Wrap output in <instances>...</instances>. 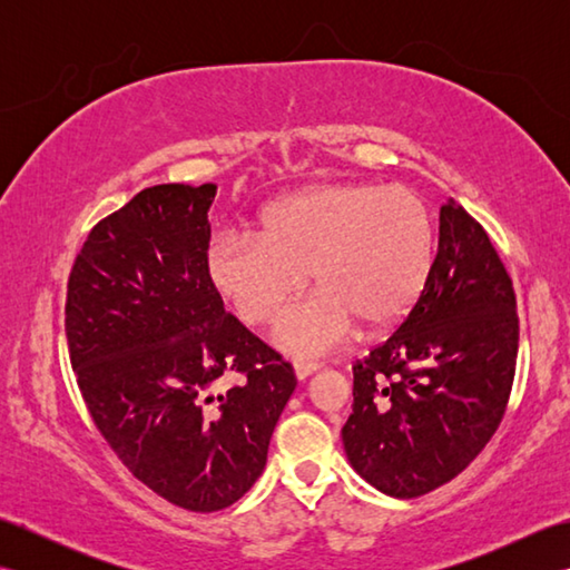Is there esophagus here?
<instances>
[{
  "label": "esophagus",
  "instance_id": "obj_1",
  "mask_svg": "<svg viewBox=\"0 0 570 570\" xmlns=\"http://www.w3.org/2000/svg\"><path fill=\"white\" fill-rule=\"evenodd\" d=\"M321 365L318 362H308V360H296L294 362V372H296V377L298 380H306V377H311L313 372H316Z\"/></svg>",
  "mask_w": 570,
  "mask_h": 570
}]
</instances>
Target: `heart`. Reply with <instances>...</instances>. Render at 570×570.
I'll use <instances>...</instances> for the list:
<instances>
[{
	"mask_svg": "<svg viewBox=\"0 0 570 570\" xmlns=\"http://www.w3.org/2000/svg\"><path fill=\"white\" fill-rule=\"evenodd\" d=\"M433 227L426 203L406 186L331 184L269 205L259 235L210 242L208 276L247 323H269L311 282L318 288L288 308L274 343L321 355L360 323L380 331L402 321L429 284Z\"/></svg>",
	"mask_w": 570,
	"mask_h": 570,
	"instance_id": "b5f03b06",
	"label": "heart"
}]
</instances>
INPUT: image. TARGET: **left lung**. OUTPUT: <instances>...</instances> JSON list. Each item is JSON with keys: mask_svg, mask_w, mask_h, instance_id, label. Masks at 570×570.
Masks as SVG:
<instances>
[{"mask_svg": "<svg viewBox=\"0 0 570 570\" xmlns=\"http://www.w3.org/2000/svg\"><path fill=\"white\" fill-rule=\"evenodd\" d=\"M517 350L512 278L485 227L448 200L426 288L353 365L355 402L343 426L350 465L399 500L445 485L498 431Z\"/></svg>", "mask_w": 570, "mask_h": 570, "instance_id": "obj_1", "label": "left lung"}]
</instances>
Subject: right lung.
<instances>
[{
    "mask_svg": "<svg viewBox=\"0 0 570 570\" xmlns=\"http://www.w3.org/2000/svg\"><path fill=\"white\" fill-rule=\"evenodd\" d=\"M217 186L161 184L90 229L68 278L70 365L127 470L190 512L237 502L266 465L294 367L208 276ZM227 373L243 382L222 390Z\"/></svg>",
    "mask_w": 570,
    "mask_h": 570,
    "instance_id": "add662e5",
    "label": "right lung"
}]
</instances>
